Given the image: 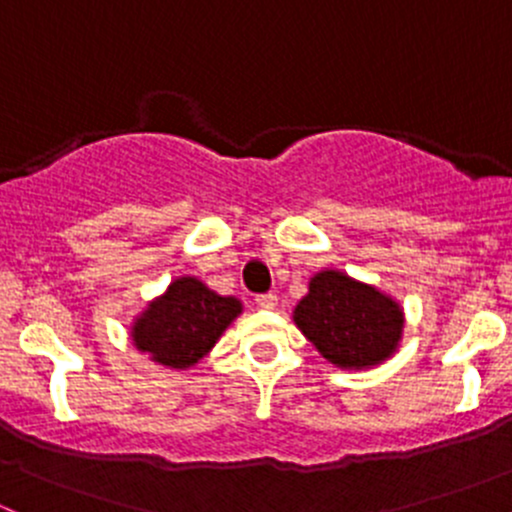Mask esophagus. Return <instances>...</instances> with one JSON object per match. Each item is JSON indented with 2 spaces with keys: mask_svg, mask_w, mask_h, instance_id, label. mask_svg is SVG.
I'll return each instance as SVG.
<instances>
[{
  "mask_svg": "<svg viewBox=\"0 0 512 512\" xmlns=\"http://www.w3.org/2000/svg\"><path fill=\"white\" fill-rule=\"evenodd\" d=\"M255 304H257V307H260V309H275V307H277V294H272V292L257 294Z\"/></svg>",
  "mask_w": 512,
  "mask_h": 512,
  "instance_id": "obj_1",
  "label": "esophagus"
}]
</instances>
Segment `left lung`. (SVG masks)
<instances>
[{
    "instance_id": "1",
    "label": "left lung",
    "mask_w": 512,
    "mask_h": 512,
    "mask_svg": "<svg viewBox=\"0 0 512 512\" xmlns=\"http://www.w3.org/2000/svg\"><path fill=\"white\" fill-rule=\"evenodd\" d=\"M299 332L339 369H371L396 352L404 312L396 299L339 270L309 280L292 314Z\"/></svg>"
}]
</instances>
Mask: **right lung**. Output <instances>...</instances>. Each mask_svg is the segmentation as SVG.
<instances>
[{
  "instance_id": "right-lung-1",
  "label": "right lung",
  "mask_w": 512,
  "mask_h": 512,
  "mask_svg": "<svg viewBox=\"0 0 512 512\" xmlns=\"http://www.w3.org/2000/svg\"><path fill=\"white\" fill-rule=\"evenodd\" d=\"M240 312V299L213 292L198 277H178L133 319L131 339L156 364L190 369L215 347Z\"/></svg>"
}]
</instances>
